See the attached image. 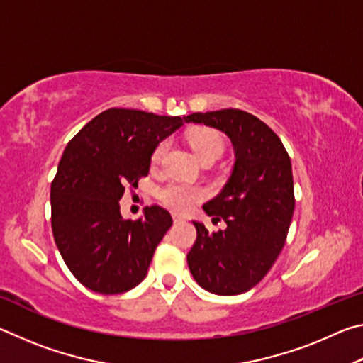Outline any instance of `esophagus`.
<instances>
[{
	"instance_id": "obj_1",
	"label": "esophagus",
	"mask_w": 363,
	"mask_h": 363,
	"mask_svg": "<svg viewBox=\"0 0 363 363\" xmlns=\"http://www.w3.org/2000/svg\"><path fill=\"white\" fill-rule=\"evenodd\" d=\"M173 220H174V223H182V220H184V218H181V216H177V214H173Z\"/></svg>"
}]
</instances>
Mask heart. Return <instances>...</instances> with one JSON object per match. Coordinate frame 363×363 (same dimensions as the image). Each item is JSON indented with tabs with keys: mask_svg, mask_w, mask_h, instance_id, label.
I'll list each match as a JSON object with an SVG mask.
<instances>
[{
	"mask_svg": "<svg viewBox=\"0 0 363 363\" xmlns=\"http://www.w3.org/2000/svg\"><path fill=\"white\" fill-rule=\"evenodd\" d=\"M189 143L192 145L195 155L200 158V162H206V160H213L214 162L224 152L223 134L216 130H211V128H201V130L190 133ZM168 140H160L155 145L150 157L153 168H157L162 163L164 153L168 150ZM201 196H203V194H201L200 189L182 186V184L177 182H169L158 190L160 201L171 208V210L179 213L190 210L196 201L201 200Z\"/></svg>",
	"mask_w": 363,
	"mask_h": 363,
	"instance_id": "1",
	"label": "heart"
}]
</instances>
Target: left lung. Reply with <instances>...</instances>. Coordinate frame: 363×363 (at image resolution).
Returning <instances> with one entry per match:
<instances>
[{
    "mask_svg": "<svg viewBox=\"0 0 363 363\" xmlns=\"http://www.w3.org/2000/svg\"><path fill=\"white\" fill-rule=\"evenodd\" d=\"M225 133L235 150L230 179L203 205L224 230L194 223L196 240L187 264L201 288L232 296L259 284L286 242L294 211L291 160L266 123L238 108L184 116Z\"/></svg>",
    "mask_w": 363,
    "mask_h": 363,
    "instance_id": "left-lung-1",
    "label": "left lung"
}]
</instances>
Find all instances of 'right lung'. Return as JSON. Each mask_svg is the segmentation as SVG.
Listing matches in <instances>:
<instances>
[{
  "mask_svg": "<svg viewBox=\"0 0 363 363\" xmlns=\"http://www.w3.org/2000/svg\"><path fill=\"white\" fill-rule=\"evenodd\" d=\"M182 121L108 108L67 144L51 182L52 235L67 267L89 290L116 294L145 279L173 219L158 205L145 206L144 218L123 219L118 200L149 174L155 145Z\"/></svg>",
  "mask_w": 363,
  "mask_h": 363,
  "instance_id": "1",
  "label": "right lung"
}]
</instances>
